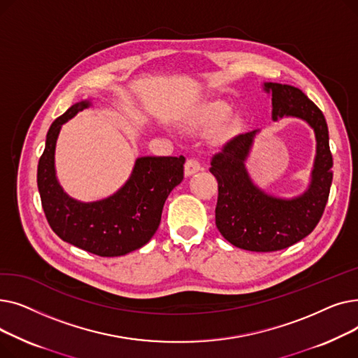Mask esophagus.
Returning a JSON list of instances; mask_svg holds the SVG:
<instances>
[{
  "instance_id": "esophagus-1",
  "label": "esophagus",
  "mask_w": 358,
  "mask_h": 358,
  "mask_svg": "<svg viewBox=\"0 0 358 358\" xmlns=\"http://www.w3.org/2000/svg\"><path fill=\"white\" fill-rule=\"evenodd\" d=\"M200 162L197 161V159H193V158H190V159H187V162H185V166H184V173H185V176L187 177H190V176H193V174H196L199 169H200Z\"/></svg>"
}]
</instances>
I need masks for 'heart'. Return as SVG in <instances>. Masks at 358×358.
Wrapping results in <instances>:
<instances>
[{
    "label": "heart",
    "instance_id": "obj_1",
    "mask_svg": "<svg viewBox=\"0 0 358 358\" xmlns=\"http://www.w3.org/2000/svg\"><path fill=\"white\" fill-rule=\"evenodd\" d=\"M229 117V110L223 106H217L213 107L212 110H209L208 115L204 116V126H219L223 122H227V119Z\"/></svg>",
    "mask_w": 358,
    "mask_h": 358
}]
</instances>
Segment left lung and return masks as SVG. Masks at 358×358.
<instances>
[{"instance_id": "left-lung-1", "label": "left lung", "mask_w": 358, "mask_h": 358, "mask_svg": "<svg viewBox=\"0 0 358 358\" xmlns=\"http://www.w3.org/2000/svg\"><path fill=\"white\" fill-rule=\"evenodd\" d=\"M271 92L273 119L293 116L315 130L316 158L306 193L292 200L277 199L255 187L245 169L257 130L238 135L222 145L210 161L217 180L216 227L232 245L255 252L289 248L308 236L321 220L332 182V154L322 111L296 87L267 83Z\"/></svg>"}]
</instances>
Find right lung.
Here are the masks:
<instances>
[{"label":"right lung","mask_w":358,"mask_h":358,"mask_svg":"<svg viewBox=\"0 0 358 358\" xmlns=\"http://www.w3.org/2000/svg\"><path fill=\"white\" fill-rule=\"evenodd\" d=\"M88 104L71 106L52 123L37 165V187L49 227L62 241L99 257H120L143 247L157 232L168 194L184 178L185 158H139L116 194L94 203L71 199L55 176V145L61 126Z\"/></svg>","instance_id":"right-lung-1"}]
</instances>
